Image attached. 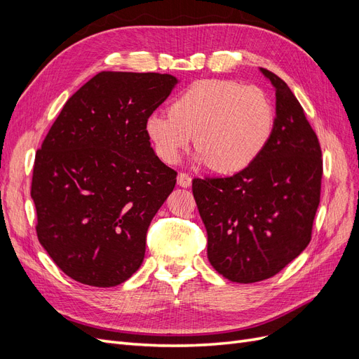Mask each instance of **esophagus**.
<instances>
[{
	"instance_id": "1",
	"label": "esophagus",
	"mask_w": 359,
	"mask_h": 359,
	"mask_svg": "<svg viewBox=\"0 0 359 359\" xmlns=\"http://www.w3.org/2000/svg\"><path fill=\"white\" fill-rule=\"evenodd\" d=\"M178 186L184 187V189H187V187L191 186V177L189 175V173H186V172L178 173Z\"/></svg>"
}]
</instances>
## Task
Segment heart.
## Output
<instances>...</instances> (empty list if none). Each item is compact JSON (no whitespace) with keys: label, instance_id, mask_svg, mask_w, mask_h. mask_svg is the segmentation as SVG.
Wrapping results in <instances>:
<instances>
[{"label":"heart","instance_id":"obj_1","mask_svg":"<svg viewBox=\"0 0 359 359\" xmlns=\"http://www.w3.org/2000/svg\"><path fill=\"white\" fill-rule=\"evenodd\" d=\"M276 124V107L265 90L227 79L191 83L172 103L154 112L145 130L157 156L172 165L194 136L199 158L217 172H238L266 147Z\"/></svg>","mask_w":359,"mask_h":359}]
</instances>
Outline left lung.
<instances>
[{
	"instance_id": "obj_1",
	"label": "left lung",
	"mask_w": 359,
	"mask_h": 359,
	"mask_svg": "<svg viewBox=\"0 0 359 359\" xmlns=\"http://www.w3.org/2000/svg\"><path fill=\"white\" fill-rule=\"evenodd\" d=\"M260 72L276 88V124L266 147L235 175L194 178L191 186L210 262L236 283L266 280L299 256L320 202L319 139L286 82Z\"/></svg>"
}]
</instances>
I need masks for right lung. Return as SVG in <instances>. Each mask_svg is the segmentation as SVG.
<instances>
[{
  "label": "right lung",
  "instance_id": "add662e5",
  "mask_svg": "<svg viewBox=\"0 0 359 359\" xmlns=\"http://www.w3.org/2000/svg\"><path fill=\"white\" fill-rule=\"evenodd\" d=\"M177 83L160 73L95 74L37 151L31 198L39 241L82 285H121L142 265L149 223L177 182L145 124Z\"/></svg>",
  "mask_w": 359,
  "mask_h": 359
}]
</instances>
